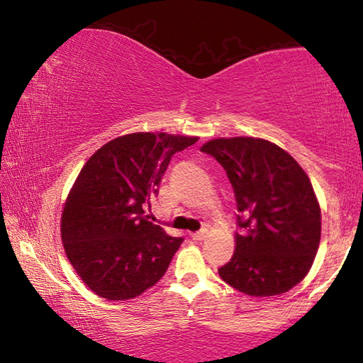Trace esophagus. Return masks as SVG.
Here are the masks:
<instances>
[{
	"label": "esophagus",
	"mask_w": 363,
	"mask_h": 363,
	"mask_svg": "<svg viewBox=\"0 0 363 363\" xmlns=\"http://www.w3.org/2000/svg\"><path fill=\"white\" fill-rule=\"evenodd\" d=\"M206 235H208V230H206V229H201L200 232H194V233H190V237H192L194 240H205Z\"/></svg>",
	"instance_id": "esophagus-1"
}]
</instances>
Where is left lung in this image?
<instances>
[{
  "label": "left lung",
  "mask_w": 363,
  "mask_h": 363,
  "mask_svg": "<svg viewBox=\"0 0 363 363\" xmlns=\"http://www.w3.org/2000/svg\"><path fill=\"white\" fill-rule=\"evenodd\" d=\"M223 164L237 200L235 251L219 269L250 296H275L314 262L322 214L309 177L290 153L257 138H218L201 145Z\"/></svg>",
  "instance_id": "obj_1"
}]
</instances>
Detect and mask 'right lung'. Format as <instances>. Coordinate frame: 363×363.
Instances as JSON below:
<instances>
[{"mask_svg":"<svg viewBox=\"0 0 363 363\" xmlns=\"http://www.w3.org/2000/svg\"><path fill=\"white\" fill-rule=\"evenodd\" d=\"M199 138L125 134L93 153L60 220L65 255L86 286L108 301L136 298L163 277L182 238L149 220L145 206L171 157Z\"/></svg>","mask_w":363,"mask_h":363,"instance_id":"obj_1","label":"right lung"}]
</instances>
